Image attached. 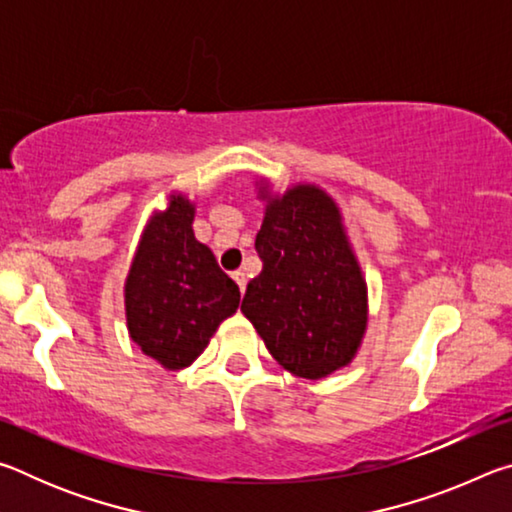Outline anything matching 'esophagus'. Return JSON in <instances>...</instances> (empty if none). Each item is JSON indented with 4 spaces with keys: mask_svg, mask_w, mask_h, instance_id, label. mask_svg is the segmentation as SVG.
Masks as SVG:
<instances>
[{
    "mask_svg": "<svg viewBox=\"0 0 512 512\" xmlns=\"http://www.w3.org/2000/svg\"><path fill=\"white\" fill-rule=\"evenodd\" d=\"M232 280H235V282L239 284L241 293L246 291V273H244V271H235V273H232Z\"/></svg>",
    "mask_w": 512,
    "mask_h": 512,
    "instance_id": "1",
    "label": "esophagus"
}]
</instances>
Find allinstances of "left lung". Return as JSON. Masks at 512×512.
Masks as SVG:
<instances>
[{"instance_id":"obj_1","label":"left lung","mask_w":512,"mask_h":512,"mask_svg":"<svg viewBox=\"0 0 512 512\" xmlns=\"http://www.w3.org/2000/svg\"><path fill=\"white\" fill-rule=\"evenodd\" d=\"M264 221L255 248L262 271L241 311L291 375L325 379L348 368L368 329V284L339 203L316 183L273 192L255 178Z\"/></svg>"}]
</instances>
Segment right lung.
Instances as JSON below:
<instances>
[{"mask_svg": "<svg viewBox=\"0 0 512 512\" xmlns=\"http://www.w3.org/2000/svg\"><path fill=\"white\" fill-rule=\"evenodd\" d=\"M194 201L173 189L153 210L124 282L128 336L164 370H183L239 307V287L194 237Z\"/></svg>", "mask_w": 512, "mask_h": 512, "instance_id": "obj_1", "label": "right lung"}]
</instances>
